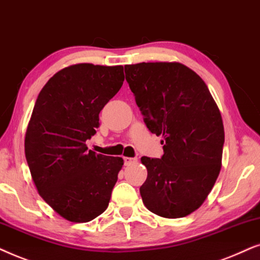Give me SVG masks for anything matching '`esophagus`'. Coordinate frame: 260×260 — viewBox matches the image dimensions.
Listing matches in <instances>:
<instances>
[{
    "instance_id": "esophagus-1",
    "label": "esophagus",
    "mask_w": 260,
    "mask_h": 260,
    "mask_svg": "<svg viewBox=\"0 0 260 260\" xmlns=\"http://www.w3.org/2000/svg\"><path fill=\"white\" fill-rule=\"evenodd\" d=\"M124 160V165H131L133 164V162L137 161V158H131V157H124L123 158Z\"/></svg>"
}]
</instances>
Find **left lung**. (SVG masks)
Here are the masks:
<instances>
[{"label":"left lung","mask_w":260,"mask_h":260,"mask_svg":"<svg viewBox=\"0 0 260 260\" xmlns=\"http://www.w3.org/2000/svg\"><path fill=\"white\" fill-rule=\"evenodd\" d=\"M148 131L161 136V158L143 157L144 205L168 219L184 217L205 202L220 174L224 131L208 86L181 63L124 67Z\"/></svg>","instance_id":"8db88e82"}]
</instances>
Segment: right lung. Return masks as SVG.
Wrapping results in <instances>:
<instances>
[{
    "label": "right lung",
    "mask_w": 260,
    "mask_h": 260,
    "mask_svg": "<svg viewBox=\"0 0 260 260\" xmlns=\"http://www.w3.org/2000/svg\"><path fill=\"white\" fill-rule=\"evenodd\" d=\"M124 81L123 67L76 64L48 79L34 105L25 153L38 192L71 222H88L109 205L120 157L89 150L99 114Z\"/></svg>",
    "instance_id": "right-lung-1"
}]
</instances>
